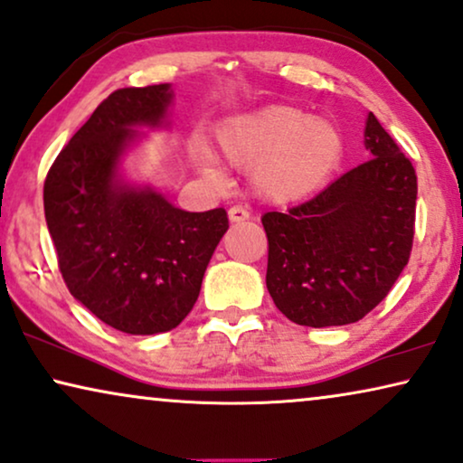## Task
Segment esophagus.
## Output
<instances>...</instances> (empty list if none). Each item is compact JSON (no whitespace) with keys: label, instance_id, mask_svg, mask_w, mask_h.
<instances>
[{"label":"esophagus","instance_id":"34e87169","mask_svg":"<svg viewBox=\"0 0 463 463\" xmlns=\"http://www.w3.org/2000/svg\"><path fill=\"white\" fill-rule=\"evenodd\" d=\"M229 220H231L232 224H237V222H245V220H250V212H247L245 207L234 205V207H231V210H229Z\"/></svg>","mask_w":463,"mask_h":463}]
</instances>
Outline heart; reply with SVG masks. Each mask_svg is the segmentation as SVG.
I'll return each instance as SVG.
<instances>
[{
  "label": "heart",
  "mask_w": 463,
  "mask_h": 463,
  "mask_svg": "<svg viewBox=\"0 0 463 463\" xmlns=\"http://www.w3.org/2000/svg\"><path fill=\"white\" fill-rule=\"evenodd\" d=\"M226 164L251 169V186L269 203L289 205L318 191L331 178L344 153L340 129L289 104L234 115L216 132ZM201 172L216 180L218 169L205 151H197Z\"/></svg>",
  "instance_id": "b5f03b06"
}]
</instances>
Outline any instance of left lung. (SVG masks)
I'll return each mask as SVG.
<instances>
[{"label":"left lung","instance_id":"left-lung-1","mask_svg":"<svg viewBox=\"0 0 463 463\" xmlns=\"http://www.w3.org/2000/svg\"><path fill=\"white\" fill-rule=\"evenodd\" d=\"M371 159L288 213L269 212L266 288L289 321L306 327L356 323L375 308L409 262L418 175L373 113Z\"/></svg>","mask_w":463,"mask_h":463}]
</instances>
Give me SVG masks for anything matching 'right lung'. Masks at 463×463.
<instances>
[{
    "mask_svg": "<svg viewBox=\"0 0 463 463\" xmlns=\"http://www.w3.org/2000/svg\"><path fill=\"white\" fill-rule=\"evenodd\" d=\"M172 102L169 83L117 90L62 148L43 184L45 222L71 296L132 335L184 321L229 231L222 207L184 212L123 174L140 129L169 126Z\"/></svg>",
    "mask_w": 463,
    "mask_h": 463,
    "instance_id": "obj_1",
    "label": "right lung"
}]
</instances>
